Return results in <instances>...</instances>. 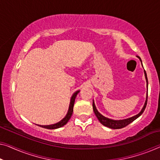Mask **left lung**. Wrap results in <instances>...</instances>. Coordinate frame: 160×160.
<instances>
[{
	"label": "left lung",
	"instance_id": "1",
	"mask_svg": "<svg viewBox=\"0 0 160 160\" xmlns=\"http://www.w3.org/2000/svg\"><path fill=\"white\" fill-rule=\"evenodd\" d=\"M139 58L140 59V61L142 62V59L140 57H139ZM144 75H145V78H146V81H147V98H146V101H145L144 107H143L142 111L139 112V113L137 114L136 116H133L132 117L126 118V119H123V120H113V119L106 118L103 116L102 114H101L98 111L96 107L95 106L94 101H92V108H93V111L96 116V117L98 119V121L102 123L103 126H106V127H108L110 128H113V129H118V128H122L123 127H125L127 125L129 124L132 122H133V121L136 120L138 117H139L143 113V112L144 111L145 108L147 106V98H148V80H147V73L146 71L144 70Z\"/></svg>",
	"mask_w": 160,
	"mask_h": 160
}]
</instances>
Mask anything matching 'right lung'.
I'll use <instances>...</instances> for the list:
<instances>
[{
	"label": "right lung",
	"instance_id": "1",
	"mask_svg": "<svg viewBox=\"0 0 160 160\" xmlns=\"http://www.w3.org/2000/svg\"><path fill=\"white\" fill-rule=\"evenodd\" d=\"M80 92V90H78L75 92H74L73 95H72L70 99V106H69V109L68 111V113L66 114L65 117L63 119H62L60 121H59L58 123H54V124H51V125H46V126H43V125H38L39 126H41L42 128H47V129H55V128H60L62 126H65L67 123L68 122V121L70 120V118H71V116L72 115V112H73V106H74V103H75V98L77 96V95L78 94V92Z\"/></svg>",
	"mask_w": 160,
	"mask_h": 160
}]
</instances>
